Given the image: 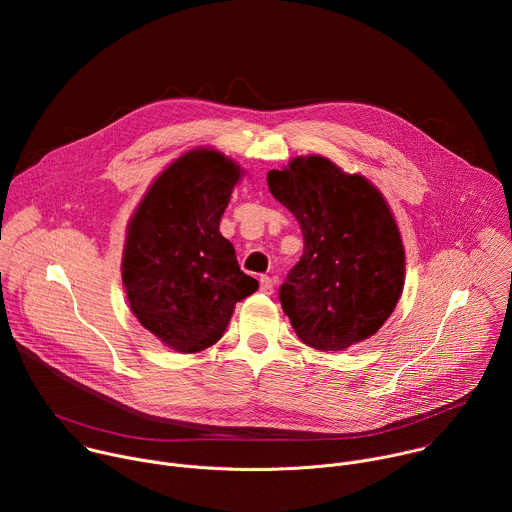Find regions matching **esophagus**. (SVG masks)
Returning <instances> with one entry per match:
<instances>
[{
    "label": "esophagus",
    "mask_w": 512,
    "mask_h": 512,
    "mask_svg": "<svg viewBox=\"0 0 512 512\" xmlns=\"http://www.w3.org/2000/svg\"><path fill=\"white\" fill-rule=\"evenodd\" d=\"M261 291L263 294H273V279L271 277H267V275L261 277Z\"/></svg>",
    "instance_id": "1"
}]
</instances>
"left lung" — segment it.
I'll list each match as a JSON object with an SVG mask.
<instances>
[{"instance_id":"1","label":"left lung","mask_w":512,"mask_h":512,"mask_svg":"<svg viewBox=\"0 0 512 512\" xmlns=\"http://www.w3.org/2000/svg\"><path fill=\"white\" fill-rule=\"evenodd\" d=\"M267 186L304 235V253L279 287L300 340L326 352L377 334L405 283V251L383 194L322 156L271 170Z\"/></svg>"}]
</instances>
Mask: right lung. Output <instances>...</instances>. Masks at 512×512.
Returning a JSON list of instances; mask_svg holds the SVG:
<instances>
[{
  "instance_id": "obj_1",
  "label": "right lung",
  "mask_w": 512,
  "mask_h": 512,
  "mask_svg": "<svg viewBox=\"0 0 512 512\" xmlns=\"http://www.w3.org/2000/svg\"><path fill=\"white\" fill-rule=\"evenodd\" d=\"M241 168L214 150L170 164L135 208L121 277L139 324L176 352H200L227 330L235 304L257 291L218 231Z\"/></svg>"
}]
</instances>
